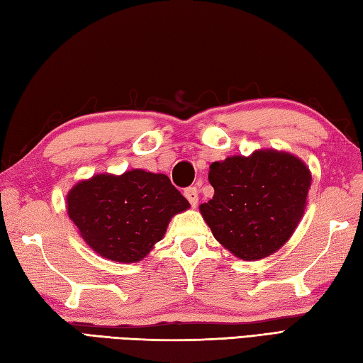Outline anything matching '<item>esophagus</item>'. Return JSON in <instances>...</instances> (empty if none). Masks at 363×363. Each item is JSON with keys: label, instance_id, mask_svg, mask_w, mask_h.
I'll return each mask as SVG.
<instances>
[{"label": "esophagus", "instance_id": "obj_1", "mask_svg": "<svg viewBox=\"0 0 363 363\" xmlns=\"http://www.w3.org/2000/svg\"><path fill=\"white\" fill-rule=\"evenodd\" d=\"M184 196L189 199V203L191 204V207L198 206V190H196V187L186 189V191H184Z\"/></svg>", "mask_w": 363, "mask_h": 363}]
</instances>
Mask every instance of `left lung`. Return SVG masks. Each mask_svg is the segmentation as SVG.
I'll return each instance as SVG.
<instances>
[{"label": "left lung", "instance_id": "obj_1", "mask_svg": "<svg viewBox=\"0 0 363 363\" xmlns=\"http://www.w3.org/2000/svg\"><path fill=\"white\" fill-rule=\"evenodd\" d=\"M209 182L215 194L199 212L213 237L235 257L260 260L295 233L312 174L295 154L269 148L213 162Z\"/></svg>", "mask_w": 363, "mask_h": 363}]
</instances>
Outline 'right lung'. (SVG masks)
Segmentation results:
<instances>
[{"label": "right lung", "mask_w": 363, "mask_h": 363, "mask_svg": "<svg viewBox=\"0 0 363 363\" xmlns=\"http://www.w3.org/2000/svg\"><path fill=\"white\" fill-rule=\"evenodd\" d=\"M189 201L167 174L142 168L98 173L67 194V213L98 256L118 264L143 260Z\"/></svg>", "instance_id": "obj_1"}]
</instances>
